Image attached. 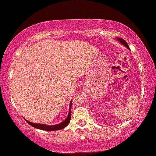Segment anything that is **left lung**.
Wrapping results in <instances>:
<instances>
[{"instance_id": "1", "label": "left lung", "mask_w": 156, "mask_h": 156, "mask_svg": "<svg viewBox=\"0 0 156 156\" xmlns=\"http://www.w3.org/2000/svg\"><path fill=\"white\" fill-rule=\"evenodd\" d=\"M117 39H118V41H120V43H121L122 44V45H124L125 46V47H127V48L129 49V45H127V42L125 41V40H123V39H122V38H117Z\"/></svg>"}]
</instances>
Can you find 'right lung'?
<instances>
[{
  "label": "right lung",
  "mask_w": 156,
  "mask_h": 156,
  "mask_svg": "<svg viewBox=\"0 0 156 156\" xmlns=\"http://www.w3.org/2000/svg\"><path fill=\"white\" fill-rule=\"evenodd\" d=\"M71 104H72V101H71V104H70V108H69V113L68 117L66 118V120H65L64 121H63L61 123H59V124L55 125H43V124H36V123H33V122L28 121V120H27V122L29 123L30 125H31L32 127H35V128L43 129V130H46V131H55V130H59V129H64V127H66L67 125H69V123L71 120Z\"/></svg>",
  "instance_id": "obj_1"
}]
</instances>
